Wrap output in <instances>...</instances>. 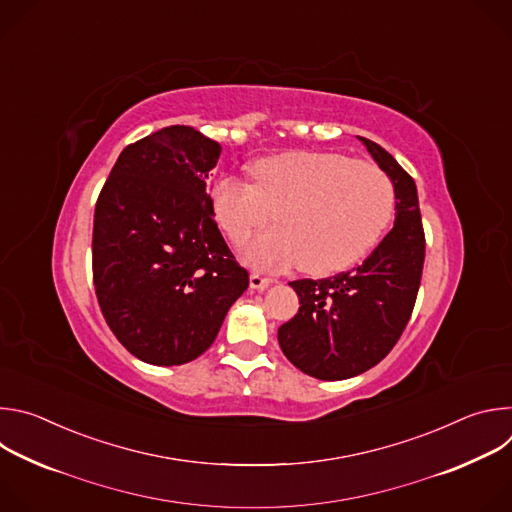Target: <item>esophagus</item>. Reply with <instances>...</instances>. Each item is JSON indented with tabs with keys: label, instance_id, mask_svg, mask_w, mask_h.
<instances>
[{
	"label": "esophagus",
	"instance_id": "obj_1",
	"mask_svg": "<svg viewBox=\"0 0 512 512\" xmlns=\"http://www.w3.org/2000/svg\"><path fill=\"white\" fill-rule=\"evenodd\" d=\"M271 283H273L271 277H265V275H259V273H251V277H249V285L253 289H259V291L267 289Z\"/></svg>",
	"mask_w": 512,
	"mask_h": 512
}]
</instances>
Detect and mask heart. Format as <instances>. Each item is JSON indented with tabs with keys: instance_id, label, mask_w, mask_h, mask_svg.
Segmentation results:
<instances>
[{
	"instance_id": "1",
	"label": "heart",
	"mask_w": 512,
	"mask_h": 512,
	"mask_svg": "<svg viewBox=\"0 0 512 512\" xmlns=\"http://www.w3.org/2000/svg\"><path fill=\"white\" fill-rule=\"evenodd\" d=\"M253 184L227 176L210 194L214 221L241 247L273 210L275 227L253 239L245 261L257 269L300 263L332 275L367 257L387 235L397 210L391 178L369 162L330 152H289L251 166Z\"/></svg>"
}]
</instances>
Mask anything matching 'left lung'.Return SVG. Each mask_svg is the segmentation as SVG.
Returning <instances> with one entry per match:
<instances>
[{
    "mask_svg": "<svg viewBox=\"0 0 512 512\" xmlns=\"http://www.w3.org/2000/svg\"><path fill=\"white\" fill-rule=\"evenodd\" d=\"M360 139L393 180L395 227L362 265L326 279L291 281L300 310L277 330L287 360L322 381L356 377L391 352L411 318L425 261L413 178L379 143Z\"/></svg>",
    "mask_w": 512,
    "mask_h": 512,
    "instance_id": "1",
    "label": "left lung"
}]
</instances>
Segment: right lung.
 <instances>
[{
  "label": "right lung",
  "instance_id": "add662e5",
  "mask_svg": "<svg viewBox=\"0 0 512 512\" xmlns=\"http://www.w3.org/2000/svg\"><path fill=\"white\" fill-rule=\"evenodd\" d=\"M218 156L200 131L164 127L127 145L97 198L99 308L115 338L158 367L200 356L249 287L206 194Z\"/></svg>",
  "mask_w": 512,
  "mask_h": 512
}]
</instances>
